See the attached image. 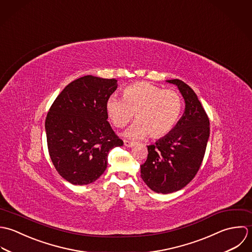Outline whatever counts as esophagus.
<instances>
[{"mask_svg":"<svg viewBox=\"0 0 252 252\" xmlns=\"http://www.w3.org/2000/svg\"><path fill=\"white\" fill-rule=\"evenodd\" d=\"M124 144L126 147H132V146H134L135 142H132V141H129V140H124Z\"/></svg>","mask_w":252,"mask_h":252,"instance_id":"obj_1","label":"esophagus"}]
</instances>
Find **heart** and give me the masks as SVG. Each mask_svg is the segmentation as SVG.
<instances>
[{
	"label": "heart",
	"mask_w": 252,
	"mask_h": 252,
	"mask_svg": "<svg viewBox=\"0 0 252 252\" xmlns=\"http://www.w3.org/2000/svg\"><path fill=\"white\" fill-rule=\"evenodd\" d=\"M106 111L116 127L126 126L135 113L138 121L126 130V136L140 138L149 133L157 138L164 136L175 126L182 111V98L174 90H162L147 82H138L124 90L123 98L109 97Z\"/></svg>",
	"instance_id": "heart-1"
}]
</instances>
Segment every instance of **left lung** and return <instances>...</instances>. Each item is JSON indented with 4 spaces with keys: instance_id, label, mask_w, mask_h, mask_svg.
<instances>
[{
    "instance_id": "1",
    "label": "left lung",
    "mask_w": 252,
    "mask_h": 252,
    "mask_svg": "<svg viewBox=\"0 0 252 252\" xmlns=\"http://www.w3.org/2000/svg\"><path fill=\"white\" fill-rule=\"evenodd\" d=\"M166 82L177 86L185 100V111L169 133L147 146V159L140 165L143 181L161 194L181 190L193 180L209 137V119L195 92L181 80Z\"/></svg>"
}]
</instances>
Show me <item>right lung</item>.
I'll return each mask as SVG.
<instances>
[{"instance_id":"1","label":"right lung","mask_w":252,"mask_h":252,"mask_svg":"<svg viewBox=\"0 0 252 252\" xmlns=\"http://www.w3.org/2000/svg\"><path fill=\"white\" fill-rule=\"evenodd\" d=\"M117 88L115 79L84 76L70 83L50 108L45 125L50 157L59 175L73 185L98 179L109 151L124 144L107 121L106 103Z\"/></svg>"}]
</instances>
